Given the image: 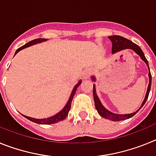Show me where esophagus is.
<instances>
[{"label": "esophagus", "instance_id": "1", "mask_svg": "<svg viewBox=\"0 0 156 156\" xmlns=\"http://www.w3.org/2000/svg\"><path fill=\"white\" fill-rule=\"evenodd\" d=\"M91 73H92V70L90 69L89 68L85 69L84 71H83V78H84V79H87L88 77L90 76Z\"/></svg>", "mask_w": 156, "mask_h": 156}]
</instances>
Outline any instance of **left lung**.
Instances as JSON below:
<instances>
[{
  "mask_svg": "<svg viewBox=\"0 0 156 156\" xmlns=\"http://www.w3.org/2000/svg\"><path fill=\"white\" fill-rule=\"evenodd\" d=\"M110 41L112 43V53L115 54V52H118L119 51L124 50V49H130V50H133L135 53H137L139 56L140 57V58L142 59L143 61L146 63L147 66H148V70H149V66H148V60L146 59L145 56H144V52L142 51V50L140 49V47L138 45H137L136 44L132 42L131 41L124 38V37H121V36L118 35H114L111 36V37H108ZM148 77H149V83H148V89H147V93H146L145 98H144V101H143L142 104L140 105V107L139 108V109H137V111L133 112V113L129 114H125V115H119V114H115L112 113L111 112H109L108 110L106 109L104 106L102 105L101 101L99 100L97 94H96V89H95V85H94L93 87V95H94V105H95V108L97 109L99 115L101 116H102L103 118H105V119H108L109 120L112 121H121V120H125V119H129L131 118L132 116L137 113V112L142 108L143 105L145 104L146 101L148 98V94H149L150 90H151V73H148ZM91 79L93 80V81L95 80V77L92 76Z\"/></svg>",
  "mask_w": 156,
  "mask_h": 156,
  "instance_id": "1",
  "label": "left lung"
}]
</instances>
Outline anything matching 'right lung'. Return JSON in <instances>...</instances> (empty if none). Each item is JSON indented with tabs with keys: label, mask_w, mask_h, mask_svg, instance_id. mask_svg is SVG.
Masks as SVG:
<instances>
[{
	"label": "right lung",
	"mask_w": 156,
	"mask_h": 156,
	"mask_svg": "<svg viewBox=\"0 0 156 156\" xmlns=\"http://www.w3.org/2000/svg\"><path fill=\"white\" fill-rule=\"evenodd\" d=\"M47 41V39H44V38H38V39H35V40H34V41H30L29 43H27V44H26L25 45L22 46L21 48H18L17 50H16V53H15V55H16L18 52L20 51L23 50V49H24V48H28V47L32 46V45L36 44H38V43H41V42H43V41ZM80 83H81V80H80L79 83H78L77 84L75 85V87H74V88H73V91H72V93H71V95H70L68 102L66 103V106H65L64 108H63L61 111L59 112L58 113L56 114V115H53V116L49 117V118H47V119H35V118H31V117L24 115H23V114H22V115H23L25 118H27V119H29V120L35 122V123H38V124H45V125L53 124V123H56V122H60V121H62L63 119H66V116L68 115L69 112L70 108H71L72 101H73V96L75 95L77 87H78L80 85Z\"/></svg>",
	"instance_id": "1"
}]
</instances>
